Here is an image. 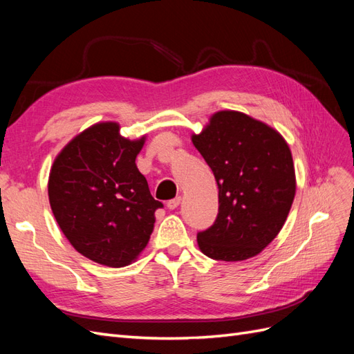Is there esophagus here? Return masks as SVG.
Segmentation results:
<instances>
[{"mask_svg": "<svg viewBox=\"0 0 354 354\" xmlns=\"http://www.w3.org/2000/svg\"><path fill=\"white\" fill-rule=\"evenodd\" d=\"M180 202H181V196H177V198H174V199H169V201L167 202V208H168V209H176V208L180 205Z\"/></svg>", "mask_w": 354, "mask_h": 354, "instance_id": "esophagus-1", "label": "esophagus"}]
</instances>
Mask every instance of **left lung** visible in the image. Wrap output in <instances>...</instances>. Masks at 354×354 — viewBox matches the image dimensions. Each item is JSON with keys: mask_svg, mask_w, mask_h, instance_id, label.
I'll return each mask as SVG.
<instances>
[{"mask_svg": "<svg viewBox=\"0 0 354 354\" xmlns=\"http://www.w3.org/2000/svg\"><path fill=\"white\" fill-rule=\"evenodd\" d=\"M192 142L218 186V214L198 233L209 259L242 261L260 254L283 227L295 196V169L285 138L236 111L209 118Z\"/></svg>", "mask_w": 354, "mask_h": 354, "instance_id": "8db88e82", "label": "left lung"}]
</instances>
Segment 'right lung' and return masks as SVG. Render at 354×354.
Returning a JSON list of instances; mask_svg holds the SVG:
<instances>
[{
	"instance_id": "1",
	"label": "right lung",
	"mask_w": 354,
	"mask_h": 354,
	"mask_svg": "<svg viewBox=\"0 0 354 354\" xmlns=\"http://www.w3.org/2000/svg\"><path fill=\"white\" fill-rule=\"evenodd\" d=\"M145 140L122 137L116 122H99L73 137L53 162L51 211L73 248L94 263L131 264L151 239L162 203L136 165Z\"/></svg>"
}]
</instances>
